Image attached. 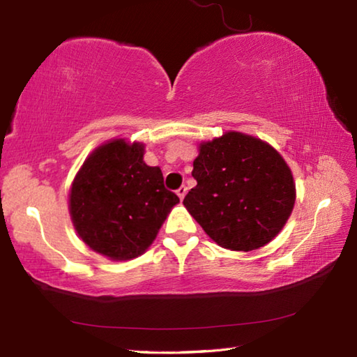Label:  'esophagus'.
<instances>
[{
  "instance_id": "obj_1",
  "label": "esophagus",
  "mask_w": 357,
  "mask_h": 357,
  "mask_svg": "<svg viewBox=\"0 0 357 357\" xmlns=\"http://www.w3.org/2000/svg\"><path fill=\"white\" fill-rule=\"evenodd\" d=\"M177 196L180 197V200H183L186 196V186H180L177 190Z\"/></svg>"
}]
</instances>
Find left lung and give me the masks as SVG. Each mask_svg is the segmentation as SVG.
<instances>
[{
  "mask_svg": "<svg viewBox=\"0 0 357 357\" xmlns=\"http://www.w3.org/2000/svg\"><path fill=\"white\" fill-rule=\"evenodd\" d=\"M197 185L183 205L218 245L252 252L283 230L295 205L291 167L257 137L225 132L202 141L194 160Z\"/></svg>",
  "mask_w": 357,
  "mask_h": 357,
  "instance_id": "8db88e82",
  "label": "left lung"
}]
</instances>
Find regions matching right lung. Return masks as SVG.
<instances>
[{
  "label": "right lung",
  "mask_w": 357,
  "mask_h": 357,
  "mask_svg": "<svg viewBox=\"0 0 357 357\" xmlns=\"http://www.w3.org/2000/svg\"><path fill=\"white\" fill-rule=\"evenodd\" d=\"M158 166L144 163V144L115 138L98 146L74 177L68 210L74 230L112 261L143 255L178 204Z\"/></svg>",
  "instance_id": "obj_1"
}]
</instances>
